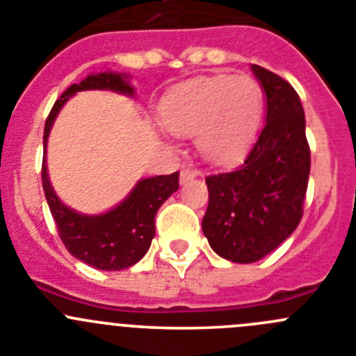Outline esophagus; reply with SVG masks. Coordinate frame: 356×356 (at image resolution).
<instances>
[{"label": "esophagus", "mask_w": 356, "mask_h": 356, "mask_svg": "<svg viewBox=\"0 0 356 356\" xmlns=\"http://www.w3.org/2000/svg\"><path fill=\"white\" fill-rule=\"evenodd\" d=\"M198 175L197 170H191V168H182L181 170V182H188L191 179H195Z\"/></svg>", "instance_id": "34e87169"}]
</instances>
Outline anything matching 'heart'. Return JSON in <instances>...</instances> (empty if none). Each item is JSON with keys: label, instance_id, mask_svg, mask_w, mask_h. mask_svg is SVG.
I'll return each mask as SVG.
<instances>
[{"label": "heart", "instance_id": "heart-1", "mask_svg": "<svg viewBox=\"0 0 356 356\" xmlns=\"http://www.w3.org/2000/svg\"><path fill=\"white\" fill-rule=\"evenodd\" d=\"M264 108V91L249 75L195 79L163 99V126L179 135H197L207 159H237L253 140Z\"/></svg>", "mask_w": 356, "mask_h": 356}]
</instances>
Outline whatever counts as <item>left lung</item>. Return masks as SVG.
I'll return each instance as SVG.
<instances>
[{
  "instance_id": "left-lung-1",
  "label": "left lung",
  "mask_w": 356,
  "mask_h": 356,
  "mask_svg": "<svg viewBox=\"0 0 356 356\" xmlns=\"http://www.w3.org/2000/svg\"><path fill=\"white\" fill-rule=\"evenodd\" d=\"M267 96V121L244 161L205 177L202 230L221 258L253 264L300 223L311 170L305 115L297 91L275 73L251 66Z\"/></svg>"
}]
</instances>
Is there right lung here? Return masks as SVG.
<instances>
[{"instance_id":"obj_1","label":"right lung","mask_w":356,"mask_h":356,"mask_svg":"<svg viewBox=\"0 0 356 356\" xmlns=\"http://www.w3.org/2000/svg\"><path fill=\"white\" fill-rule=\"evenodd\" d=\"M86 89H111L133 95V88L121 73H96L86 77L81 84H72L54 103L45 121L43 149L47 147L49 131L63 105L70 96ZM42 184L58 234L70 254L98 270H122L147 253L154 237V216L163 202L177 191L179 172L142 179L124 202L99 216L79 214L61 204L49 181L45 158L42 163Z\"/></svg>"}]
</instances>
